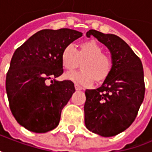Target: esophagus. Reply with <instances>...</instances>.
I'll return each mask as SVG.
<instances>
[{
	"label": "esophagus",
	"instance_id": "1",
	"mask_svg": "<svg viewBox=\"0 0 152 152\" xmlns=\"http://www.w3.org/2000/svg\"><path fill=\"white\" fill-rule=\"evenodd\" d=\"M74 87L76 89V91H80V90H82V87H81L80 86H79V85H77V84L74 85Z\"/></svg>",
	"mask_w": 152,
	"mask_h": 152
}]
</instances>
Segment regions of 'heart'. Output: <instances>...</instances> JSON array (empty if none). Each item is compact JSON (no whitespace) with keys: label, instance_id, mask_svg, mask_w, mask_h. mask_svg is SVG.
Segmentation results:
<instances>
[{"label":"heart","instance_id":"b5f03b06","mask_svg":"<svg viewBox=\"0 0 152 152\" xmlns=\"http://www.w3.org/2000/svg\"><path fill=\"white\" fill-rule=\"evenodd\" d=\"M102 51L101 45L95 40L82 42L78 50L72 43L65 46L61 52V61L66 71L74 70L82 61V70L69 72L66 74V78L86 86L92 85L94 80L98 83L104 81L111 72L112 61Z\"/></svg>","mask_w":152,"mask_h":152}]
</instances>
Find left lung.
Here are the masks:
<instances>
[{"instance_id": "1", "label": "left lung", "mask_w": 152, "mask_h": 152, "mask_svg": "<svg viewBox=\"0 0 152 152\" xmlns=\"http://www.w3.org/2000/svg\"><path fill=\"white\" fill-rule=\"evenodd\" d=\"M108 47L112 57V70L102 86L86 90L85 123L88 130L103 137L117 135L135 120L145 96L143 65L128 44L113 34L90 30Z\"/></svg>"}]
</instances>
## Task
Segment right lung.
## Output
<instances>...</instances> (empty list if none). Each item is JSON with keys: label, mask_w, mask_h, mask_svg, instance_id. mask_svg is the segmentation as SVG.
Returning a JSON list of instances; mask_svg holds the SVG:
<instances>
[{"label": "right lung", "mask_w": 152, "mask_h": 152, "mask_svg": "<svg viewBox=\"0 0 152 152\" xmlns=\"http://www.w3.org/2000/svg\"><path fill=\"white\" fill-rule=\"evenodd\" d=\"M82 34L67 28L45 29L15 50L6 90L12 115L29 131L46 133L59 124L61 110L75 91L71 80H55L63 73L61 52Z\"/></svg>", "instance_id": "right-lung-1"}]
</instances>
